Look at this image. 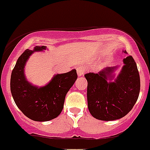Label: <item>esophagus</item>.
Returning a JSON list of instances; mask_svg holds the SVG:
<instances>
[{
	"mask_svg": "<svg viewBox=\"0 0 150 150\" xmlns=\"http://www.w3.org/2000/svg\"><path fill=\"white\" fill-rule=\"evenodd\" d=\"M85 67L83 66H78L76 68V71H77V74L79 76H82L84 74V72H85Z\"/></svg>",
	"mask_w": 150,
	"mask_h": 150,
	"instance_id": "34e87169",
	"label": "esophagus"
}]
</instances>
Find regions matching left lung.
<instances>
[{
    "instance_id": "left-lung-1",
    "label": "left lung",
    "mask_w": 150,
    "mask_h": 150,
    "mask_svg": "<svg viewBox=\"0 0 150 150\" xmlns=\"http://www.w3.org/2000/svg\"><path fill=\"white\" fill-rule=\"evenodd\" d=\"M127 53L126 51H124ZM115 77L118 67H107L98 74L85 75L88 81L87 99L90 112L95 119L113 121L125 116L135 105L140 92V76L132 56Z\"/></svg>"
}]
</instances>
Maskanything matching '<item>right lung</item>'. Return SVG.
Returning <instances> with one entry per match:
<instances>
[{
	"label": "right lung",
	"mask_w": 150,
	"mask_h": 150,
	"mask_svg": "<svg viewBox=\"0 0 150 150\" xmlns=\"http://www.w3.org/2000/svg\"><path fill=\"white\" fill-rule=\"evenodd\" d=\"M45 49L46 46L37 45L34 50H25L18 58L10 80L11 93L18 108L28 119L36 122H48L61 113L65 96L77 79L76 69H73L54 75L45 86L30 83L24 72L26 62L34 52Z\"/></svg>",
	"instance_id": "obj_1"
}]
</instances>
